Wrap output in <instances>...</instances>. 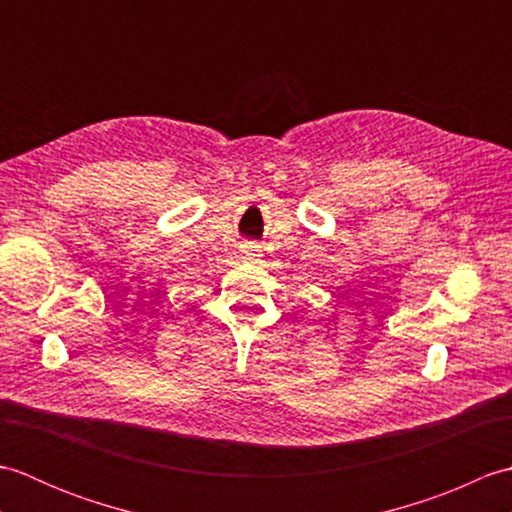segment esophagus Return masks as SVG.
I'll list each match as a JSON object with an SVG mask.
<instances>
[{"mask_svg": "<svg viewBox=\"0 0 512 512\" xmlns=\"http://www.w3.org/2000/svg\"><path fill=\"white\" fill-rule=\"evenodd\" d=\"M246 255H250V257H255V250H248V253Z\"/></svg>", "mask_w": 512, "mask_h": 512, "instance_id": "obj_1", "label": "esophagus"}]
</instances>
